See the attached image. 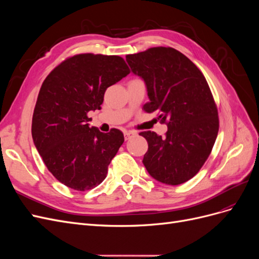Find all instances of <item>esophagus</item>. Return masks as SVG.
<instances>
[{"instance_id": "esophagus-1", "label": "esophagus", "mask_w": 259, "mask_h": 259, "mask_svg": "<svg viewBox=\"0 0 259 259\" xmlns=\"http://www.w3.org/2000/svg\"><path fill=\"white\" fill-rule=\"evenodd\" d=\"M136 136V133L133 132V131H125L124 132V137H125V140H128L131 139L132 137Z\"/></svg>"}]
</instances>
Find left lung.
Returning <instances> with one entry per match:
<instances>
[{
  "label": "left lung",
  "mask_w": 259,
  "mask_h": 259,
  "mask_svg": "<svg viewBox=\"0 0 259 259\" xmlns=\"http://www.w3.org/2000/svg\"><path fill=\"white\" fill-rule=\"evenodd\" d=\"M133 73L143 77L150 101L145 111L158 110L167 125L165 137L147 131L143 163L160 183L176 186L198 174L211 152L219 130L217 106L204 75L184 54L151 48L126 55Z\"/></svg>",
  "instance_id": "1"
}]
</instances>
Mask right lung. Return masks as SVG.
I'll return each mask as SVG.
<instances>
[{
	"label": "right lung",
	"mask_w": 259,
	"mask_h": 259,
	"mask_svg": "<svg viewBox=\"0 0 259 259\" xmlns=\"http://www.w3.org/2000/svg\"><path fill=\"white\" fill-rule=\"evenodd\" d=\"M130 73L120 56L77 54L44 80L32 116V138L46 167L61 184L86 191L103 183L124 143L123 133L90 127V111L101 108L106 90Z\"/></svg>",
	"instance_id": "obj_1"
}]
</instances>
